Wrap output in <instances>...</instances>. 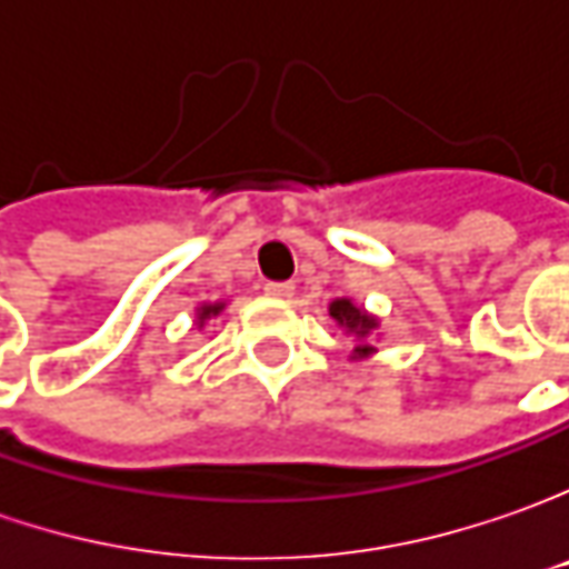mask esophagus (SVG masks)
<instances>
[{
    "mask_svg": "<svg viewBox=\"0 0 569 569\" xmlns=\"http://www.w3.org/2000/svg\"><path fill=\"white\" fill-rule=\"evenodd\" d=\"M264 292L267 296H273V299H289V296L296 292V286L292 283H267Z\"/></svg>",
    "mask_w": 569,
    "mask_h": 569,
    "instance_id": "1",
    "label": "esophagus"
}]
</instances>
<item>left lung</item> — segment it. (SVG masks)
Here are the masks:
<instances>
[{"instance_id": "left-lung-1", "label": "left lung", "mask_w": 569, "mask_h": 569, "mask_svg": "<svg viewBox=\"0 0 569 569\" xmlns=\"http://www.w3.org/2000/svg\"><path fill=\"white\" fill-rule=\"evenodd\" d=\"M330 318L343 327L346 333H352L359 343L352 349V356L356 359H365V356H371V352H378L375 346L368 343V337L378 330V318L375 315H368L362 305H356L352 299H333L330 302Z\"/></svg>"}]
</instances>
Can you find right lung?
I'll use <instances>...</instances> for the list:
<instances>
[{"instance_id":"add662e5","label":"right lung","mask_w":569,"mask_h":569,"mask_svg":"<svg viewBox=\"0 0 569 569\" xmlns=\"http://www.w3.org/2000/svg\"><path fill=\"white\" fill-rule=\"evenodd\" d=\"M223 308H226V302H210V305H201V308H198V327H204L207 318H217V315H220V311H223Z\"/></svg>"}]
</instances>
